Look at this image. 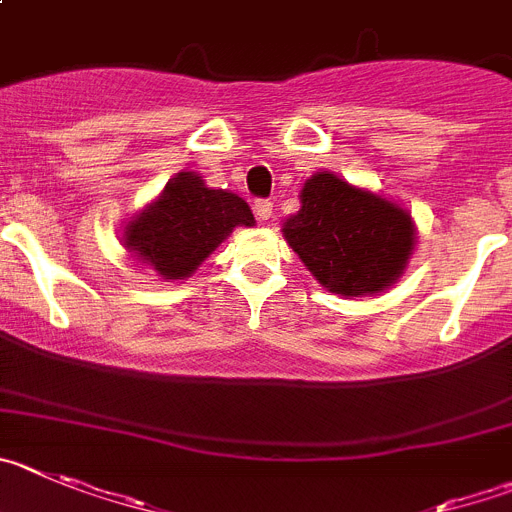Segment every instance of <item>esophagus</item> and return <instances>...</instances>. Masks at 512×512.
Returning <instances> with one entry per match:
<instances>
[{
    "label": "esophagus",
    "instance_id": "obj_1",
    "mask_svg": "<svg viewBox=\"0 0 512 512\" xmlns=\"http://www.w3.org/2000/svg\"><path fill=\"white\" fill-rule=\"evenodd\" d=\"M253 210H256V218L259 220H269L274 215V203L271 200H256Z\"/></svg>",
    "mask_w": 512,
    "mask_h": 512
}]
</instances>
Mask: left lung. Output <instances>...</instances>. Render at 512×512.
Segmentation results:
<instances>
[{
    "mask_svg": "<svg viewBox=\"0 0 512 512\" xmlns=\"http://www.w3.org/2000/svg\"><path fill=\"white\" fill-rule=\"evenodd\" d=\"M284 236L314 279L342 297L391 287L414 248L406 210L330 172L307 180Z\"/></svg>",
    "mask_w": 512,
    "mask_h": 512,
    "instance_id": "1",
    "label": "left lung"
}]
</instances>
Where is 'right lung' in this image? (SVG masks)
I'll return each instance as SVG.
<instances>
[{
  "instance_id": "obj_1",
  "label": "right lung",
  "mask_w": 512,
  "mask_h": 512,
  "mask_svg": "<svg viewBox=\"0 0 512 512\" xmlns=\"http://www.w3.org/2000/svg\"><path fill=\"white\" fill-rule=\"evenodd\" d=\"M236 225H253L246 200L210 190L192 172L164 187L157 203L126 228V248L167 279L190 276Z\"/></svg>"
}]
</instances>
